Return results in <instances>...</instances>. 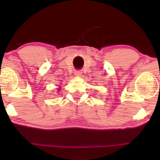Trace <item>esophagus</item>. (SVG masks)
I'll return each mask as SVG.
<instances>
[{"label": "esophagus", "mask_w": 160, "mask_h": 160, "mask_svg": "<svg viewBox=\"0 0 160 160\" xmlns=\"http://www.w3.org/2000/svg\"><path fill=\"white\" fill-rule=\"evenodd\" d=\"M75 75L79 76L82 75V72H80V71H76V73H75Z\"/></svg>", "instance_id": "1"}]
</instances>
